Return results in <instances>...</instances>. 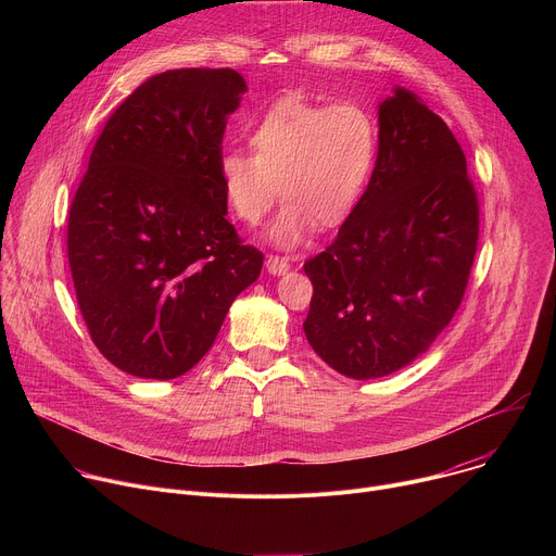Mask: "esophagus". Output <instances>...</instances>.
<instances>
[{"label":"esophagus","mask_w":556,"mask_h":556,"mask_svg":"<svg viewBox=\"0 0 556 556\" xmlns=\"http://www.w3.org/2000/svg\"><path fill=\"white\" fill-rule=\"evenodd\" d=\"M266 268H268V273H273V275H286V273L290 270V262H288L286 257L270 255V257L266 260Z\"/></svg>","instance_id":"1"}]
</instances>
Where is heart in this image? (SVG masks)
I'll use <instances>...</instances> for the list:
<instances>
[{"label": "heart", "instance_id": "obj_1", "mask_svg": "<svg viewBox=\"0 0 556 556\" xmlns=\"http://www.w3.org/2000/svg\"><path fill=\"white\" fill-rule=\"evenodd\" d=\"M251 153L219 157L224 198L235 217L257 226L286 202L273 240L296 247L319 224L337 228L356 211L378 155V127L369 110L281 99L249 131Z\"/></svg>", "mask_w": 556, "mask_h": 556}]
</instances>
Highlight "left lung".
Listing matches in <instances>:
<instances>
[{
	"instance_id": "8db88e82",
	"label": "left lung",
	"mask_w": 556,
	"mask_h": 556,
	"mask_svg": "<svg viewBox=\"0 0 556 556\" xmlns=\"http://www.w3.org/2000/svg\"><path fill=\"white\" fill-rule=\"evenodd\" d=\"M378 157L337 240L303 264L305 339L332 369L380 378L448 326L478 253L480 202L446 123L395 88L378 110Z\"/></svg>"
}]
</instances>
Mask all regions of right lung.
Here are the masks:
<instances>
[{
  "label": "right lung",
  "instance_id": "obj_1",
  "mask_svg": "<svg viewBox=\"0 0 556 556\" xmlns=\"http://www.w3.org/2000/svg\"><path fill=\"white\" fill-rule=\"evenodd\" d=\"M247 84L230 67L147 78L108 118L67 213V262L90 339L118 369L187 374L262 273L226 219L222 138Z\"/></svg>",
  "mask_w": 556,
  "mask_h": 556
}]
</instances>
